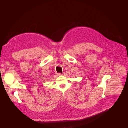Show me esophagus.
Returning <instances> with one entry per match:
<instances>
[{
	"mask_svg": "<svg viewBox=\"0 0 128 128\" xmlns=\"http://www.w3.org/2000/svg\"><path fill=\"white\" fill-rule=\"evenodd\" d=\"M58 76H62V74H60V73H58Z\"/></svg>",
	"mask_w": 128,
	"mask_h": 128,
	"instance_id": "esophagus-1",
	"label": "esophagus"
}]
</instances>
